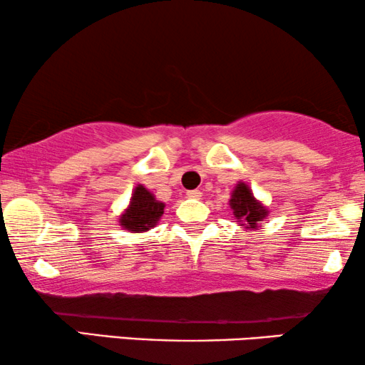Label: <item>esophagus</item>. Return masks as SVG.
I'll use <instances>...</instances> for the list:
<instances>
[{
    "label": "esophagus",
    "mask_w": 365,
    "mask_h": 365,
    "mask_svg": "<svg viewBox=\"0 0 365 365\" xmlns=\"http://www.w3.org/2000/svg\"><path fill=\"white\" fill-rule=\"evenodd\" d=\"M187 197L189 199H201L202 192L197 191V189H194V191H187Z\"/></svg>",
    "instance_id": "34e87169"
}]
</instances>
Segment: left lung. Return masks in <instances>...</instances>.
<instances>
[{
    "label": "left lung",
    "instance_id": "1",
    "mask_svg": "<svg viewBox=\"0 0 365 365\" xmlns=\"http://www.w3.org/2000/svg\"><path fill=\"white\" fill-rule=\"evenodd\" d=\"M229 206L232 209L234 217L237 219L236 222L247 231L262 227V221L269 216L267 206H264L262 201L254 196L251 186L246 181H239L234 186Z\"/></svg>",
    "mask_w": 365,
    "mask_h": 365
}]
</instances>
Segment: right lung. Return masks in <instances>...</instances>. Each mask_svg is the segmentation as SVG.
<instances>
[{"label":"right lung","instance_id":"1","mask_svg":"<svg viewBox=\"0 0 365 365\" xmlns=\"http://www.w3.org/2000/svg\"><path fill=\"white\" fill-rule=\"evenodd\" d=\"M164 206L166 204L158 201L156 196L148 187H144V184H138L133 189L126 209H123V212L119 214L118 222L128 232H148L158 226L159 219L164 214Z\"/></svg>","mask_w":365,"mask_h":365}]
</instances>
